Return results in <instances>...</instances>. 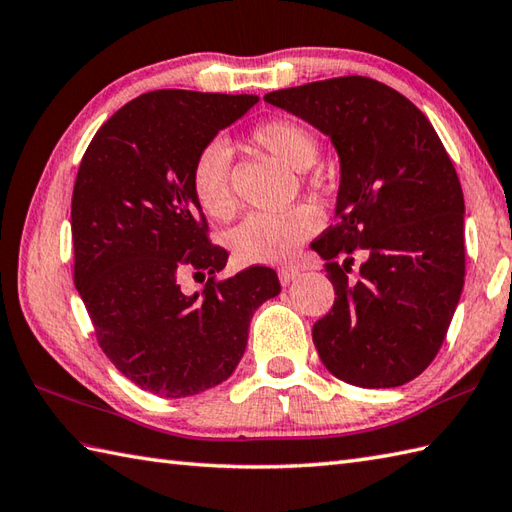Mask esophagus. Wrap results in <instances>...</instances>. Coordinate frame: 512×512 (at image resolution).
<instances>
[{
	"mask_svg": "<svg viewBox=\"0 0 512 512\" xmlns=\"http://www.w3.org/2000/svg\"><path fill=\"white\" fill-rule=\"evenodd\" d=\"M300 276V271L295 269V267H282V269H278V278H280V282L282 285H289V282H293L295 278Z\"/></svg>",
	"mask_w": 512,
	"mask_h": 512,
	"instance_id": "obj_1",
	"label": "esophagus"
}]
</instances>
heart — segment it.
Returning a JSON list of instances; mask_svg holds the SVG:
<instances>
[{
    "instance_id": "b5f03b06",
    "label": "heart",
    "mask_w": 512,
    "mask_h": 512,
    "mask_svg": "<svg viewBox=\"0 0 512 512\" xmlns=\"http://www.w3.org/2000/svg\"><path fill=\"white\" fill-rule=\"evenodd\" d=\"M252 142L285 166L304 173L309 170L320 144L315 135L295 120H269L252 131ZM232 155L223 142H210L190 170V188L199 208L212 219L230 217L234 195L230 184ZM320 227V214L309 206H295L280 212H256L236 227L230 245L238 260L247 265L285 263L300 245Z\"/></svg>"
}]
</instances>
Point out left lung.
<instances>
[{"label": "left lung", "mask_w": 512, "mask_h": 512, "mask_svg": "<svg viewBox=\"0 0 512 512\" xmlns=\"http://www.w3.org/2000/svg\"><path fill=\"white\" fill-rule=\"evenodd\" d=\"M265 102L313 124L339 155L337 221L311 243L337 295L313 324L322 363L359 388L416 379L464 287V197L438 133L414 102L366 76L278 89ZM355 251L364 260L352 279Z\"/></svg>", "instance_id": "8db88e82"}]
</instances>
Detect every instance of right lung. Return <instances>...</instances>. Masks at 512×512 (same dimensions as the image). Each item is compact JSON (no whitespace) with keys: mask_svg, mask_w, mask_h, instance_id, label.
I'll return each mask as SVG.
<instances>
[{"mask_svg":"<svg viewBox=\"0 0 512 512\" xmlns=\"http://www.w3.org/2000/svg\"><path fill=\"white\" fill-rule=\"evenodd\" d=\"M256 102L188 89L142 94L102 124L78 168L74 285L113 366L166 399L230 377L254 311L280 293L276 271L260 265L214 280L227 252L208 241L190 188L197 155ZM186 270L213 276L201 294L180 289Z\"/></svg>","mask_w":512,"mask_h":512,"instance_id":"obj_1","label":"right lung"}]
</instances>
